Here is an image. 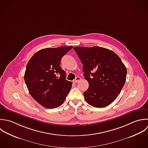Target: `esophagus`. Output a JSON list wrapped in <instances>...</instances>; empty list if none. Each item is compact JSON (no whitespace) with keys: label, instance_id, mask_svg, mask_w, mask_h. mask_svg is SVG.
Wrapping results in <instances>:
<instances>
[{"label":"esophagus","instance_id":"obj_1","mask_svg":"<svg viewBox=\"0 0 148 148\" xmlns=\"http://www.w3.org/2000/svg\"><path fill=\"white\" fill-rule=\"evenodd\" d=\"M81 80V78L79 77H77L75 78V79L73 81V82L74 83H77L78 81H79Z\"/></svg>","mask_w":148,"mask_h":148}]
</instances>
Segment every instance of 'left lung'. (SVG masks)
<instances>
[{"instance_id": "obj_1", "label": "left lung", "mask_w": 148, "mask_h": 148, "mask_svg": "<svg viewBox=\"0 0 148 148\" xmlns=\"http://www.w3.org/2000/svg\"><path fill=\"white\" fill-rule=\"evenodd\" d=\"M82 63L89 88L84 93L86 102L96 108L105 107L118 97L126 79L127 70L112 51L100 47L73 48Z\"/></svg>"}]
</instances>
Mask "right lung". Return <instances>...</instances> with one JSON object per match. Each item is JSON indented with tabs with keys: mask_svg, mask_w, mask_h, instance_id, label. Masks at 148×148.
Here are the masks:
<instances>
[{
	"mask_svg": "<svg viewBox=\"0 0 148 148\" xmlns=\"http://www.w3.org/2000/svg\"><path fill=\"white\" fill-rule=\"evenodd\" d=\"M73 47L47 48L36 52L29 60L24 75L33 98L47 108L60 106L72 82L66 79V72L60 66L62 57Z\"/></svg>",
	"mask_w": 148,
	"mask_h": 148,
	"instance_id": "obj_1",
	"label": "right lung"
}]
</instances>
